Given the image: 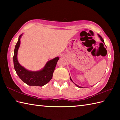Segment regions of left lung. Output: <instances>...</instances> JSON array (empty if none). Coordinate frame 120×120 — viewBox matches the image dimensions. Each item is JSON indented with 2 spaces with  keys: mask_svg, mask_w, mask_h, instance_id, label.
Wrapping results in <instances>:
<instances>
[{
  "mask_svg": "<svg viewBox=\"0 0 120 120\" xmlns=\"http://www.w3.org/2000/svg\"><path fill=\"white\" fill-rule=\"evenodd\" d=\"M98 36L99 37V38H100V39H101V41H102L104 43V40L103 39V38H102V37H101V35H99V34H98ZM70 79H71V81H72V82H73V81H72V79H71V78L70 77ZM74 83V82H73ZM74 83L75 84V85L76 86H77V87H79V88H83V87H81V86H78V85H76V84H75V83Z\"/></svg>",
  "mask_w": 120,
  "mask_h": 120,
  "instance_id": "obj_1",
  "label": "left lung"
}]
</instances>
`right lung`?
Segmentation results:
<instances>
[{
  "label": "right lung",
  "instance_id": "right-lung-1",
  "mask_svg": "<svg viewBox=\"0 0 120 120\" xmlns=\"http://www.w3.org/2000/svg\"><path fill=\"white\" fill-rule=\"evenodd\" d=\"M22 35V34L19 35L15 47L13 56L14 69L19 77L27 85L40 86H44L52 79L53 73L59 58L56 57L48 61L45 67L40 71H30L26 70L19 64L17 60V52L21 44L20 39Z\"/></svg>",
  "mask_w": 120,
  "mask_h": 120
}]
</instances>
